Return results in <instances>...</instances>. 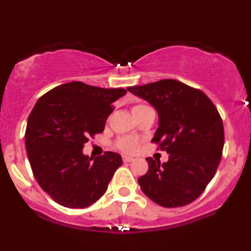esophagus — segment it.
<instances>
[{"instance_id":"34e87169","label":"esophagus","mask_w":251,"mask_h":251,"mask_svg":"<svg viewBox=\"0 0 251 251\" xmlns=\"http://www.w3.org/2000/svg\"><path fill=\"white\" fill-rule=\"evenodd\" d=\"M133 158H132V156H127V155H124L123 156V161L124 162H131V161H133Z\"/></svg>"}]
</instances>
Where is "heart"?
Here are the masks:
<instances>
[{
    "mask_svg": "<svg viewBox=\"0 0 251 251\" xmlns=\"http://www.w3.org/2000/svg\"><path fill=\"white\" fill-rule=\"evenodd\" d=\"M152 107L147 106L145 104H137L134 106H132V113L134 114V117H137L138 114L145 112V111L151 110ZM117 149L124 151V152H134L137 151L139 146V141L135 138L132 137H122L116 141Z\"/></svg>",
    "mask_w": 251,
    "mask_h": 251,
    "instance_id": "1",
    "label": "heart"
}]
</instances>
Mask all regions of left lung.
Returning <instances> with one entry per match:
<instances>
[{
    "mask_svg": "<svg viewBox=\"0 0 251 251\" xmlns=\"http://www.w3.org/2000/svg\"><path fill=\"white\" fill-rule=\"evenodd\" d=\"M129 92L152 104L159 127L152 143L170 154L167 162L147 158L149 171L138 179L141 191L162 207H182L203 193L222 158V118L201 90L175 79H162Z\"/></svg>",
    "mask_w": 251,
    "mask_h": 251,
    "instance_id": "1",
    "label": "left lung"
}]
</instances>
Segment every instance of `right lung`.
<instances>
[{
    "label": "right lung",
    "mask_w": 251,
    "mask_h": 251,
    "mask_svg": "<svg viewBox=\"0 0 251 251\" xmlns=\"http://www.w3.org/2000/svg\"><path fill=\"white\" fill-rule=\"evenodd\" d=\"M126 92L70 81L35 104L24 135L26 154L38 185L60 206H91L122 166L118 153L105 152L92 160L83 149L90 137L104 131L113 102Z\"/></svg>",
    "instance_id": "obj_1"
}]
</instances>
